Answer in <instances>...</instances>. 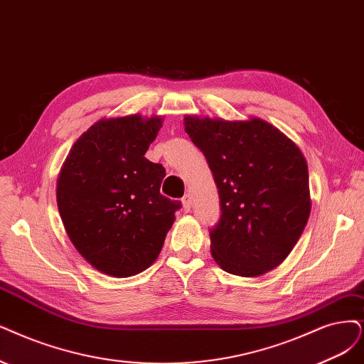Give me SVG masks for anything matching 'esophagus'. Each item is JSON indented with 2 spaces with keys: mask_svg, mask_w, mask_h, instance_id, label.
Here are the masks:
<instances>
[{
  "mask_svg": "<svg viewBox=\"0 0 364 364\" xmlns=\"http://www.w3.org/2000/svg\"><path fill=\"white\" fill-rule=\"evenodd\" d=\"M181 203H183L184 213H189L191 207H192V198H191V195H184L183 199H181Z\"/></svg>",
  "mask_w": 364,
  "mask_h": 364,
  "instance_id": "34e87169",
  "label": "esophagus"
}]
</instances>
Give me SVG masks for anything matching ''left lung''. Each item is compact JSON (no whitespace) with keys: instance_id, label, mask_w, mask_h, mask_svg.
Instances as JSON below:
<instances>
[{"instance_id":"left-lung-1","label":"left lung","mask_w":364,"mask_h":364,"mask_svg":"<svg viewBox=\"0 0 364 364\" xmlns=\"http://www.w3.org/2000/svg\"><path fill=\"white\" fill-rule=\"evenodd\" d=\"M184 130L205 156L219 189L222 214L210 230L214 261L243 277L273 270L297 245L311 214L300 148L259 118L187 115Z\"/></svg>"}]
</instances>
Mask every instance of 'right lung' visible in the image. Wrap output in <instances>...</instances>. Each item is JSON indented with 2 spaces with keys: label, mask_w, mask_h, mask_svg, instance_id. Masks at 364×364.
<instances>
[{
  "label": "right lung",
  "mask_w": 364,
  "mask_h": 364,
  "mask_svg": "<svg viewBox=\"0 0 364 364\" xmlns=\"http://www.w3.org/2000/svg\"><path fill=\"white\" fill-rule=\"evenodd\" d=\"M161 118L100 119L72 146L57 183L65 232L96 270L114 277L150 267L181 208L160 193L165 168L145 157Z\"/></svg>",
  "instance_id": "1"
}]
</instances>
